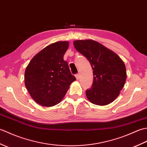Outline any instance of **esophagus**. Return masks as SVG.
Segmentation results:
<instances>
[{
    "instance_id": "1",
    "label": "esophagus",
    "mask_w": 147,
    "mask_h": 147,
    "mask_svg": "<svg viewBox=\"0 0 147 147\" xmlns=\"http://www.w3.org/2000/svg\"><path fill=\"white\" fill-rule=\"evenodd\" d=\"M75 76H76V79L78 80L79 78H80V74H79V73L76 74H75Z\"/></svg>"
}]
</instances>
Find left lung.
<instances>
[{"mask_svg": "<svg viewBox=\"0 0 147 147\" xmlns=\"http://www.w3.org/2000/svg\"><path fill=\"white\" fill-rule=\"evenodd\" d=\"M74 46L87 59L93 70V82L86 90L93 104L107 105L119 95L126 80V66L119 56L92 40H76Z\"/></svg>", "mask_w": 147, "mask_h": 147, "instance_id": "left-lung-1", "label": "left lung"}]
</instances>
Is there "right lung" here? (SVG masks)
<instances>
[{
    "mask_svg": "<svg viewBox=\"0 0 147 147\" xmlns=\"http://www.w3.org/2000/svg\"><path fill=\"white\" fill-rule=\"evenodd\" d=\"M67 42L47 46L35 55L26 67L25 86L31 96L42 106L51 107L60 102L76 78L71 74L64 55Z\"/></svg>",
    "mask_w": 147,
    "mask_h": 147,
    "instance_id": "1",
    "label": "right lung"
}]
</instances>
